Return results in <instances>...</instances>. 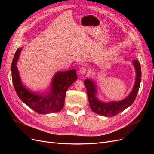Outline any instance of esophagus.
<instances>
[{
	"label": "esophagus",
	"instance_id": "34e87169",
	"mask_svg": "<svg viewBox=\"0 0 154 154\" xmlns=\"http://www.w3.org/2000/svg\"><path fill=\"white\" fill-rule=\"evenodd\" d=\"M87 71V69L85 67H82L80 69V71H79V72H80V74H82V75H83V74H85Z\"/></svg>",
	"mask_w": 154,
	"mask_h": 154
}]
</instances>
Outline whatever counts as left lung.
Segmentation results:
<instances>
[{"label":"left lung","mask_w":154,"mask_h":154,"mask_svg":"<svg viewBox=\"0 0 154 154\" xmlns=\"http://www.w3.org/2000/svg\"><path fill=\"white\" fill-rule=\"evenodd\" d=\"M133 66L136 69V81L132 91L125 99L119 101H101L97 97V89L96 84L92 79H85L84 84L87 88V96L91 109L95 113L106 117H112L122 112L124 110L131 106L136 99L140 86L141 78V65L137 60L132 62Z\"/></svg>","instance_id":"1"}]
</instances>
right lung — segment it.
Wrapping results in <instances>:
<instances>
[{"label": "right lung", "mask_w": 154, "mask_h": 154, "mask_svg": "<svg viewBox=\"0 0 154 154\" xmlns=\"http://www.w3.org/2000/svg\"><path fill=\"white\" fill-rule=\"evenodd\" d=\"M22 49V48L17 49L11 64L12 82L18 96L27 106L38 114H48L60 111L64 106L67 89L78 78L76 70L56 72L47 91L33 92L23 84L17 67Z\"/></svg>", "instance_id": "right-lung-1"}]
</instances>
